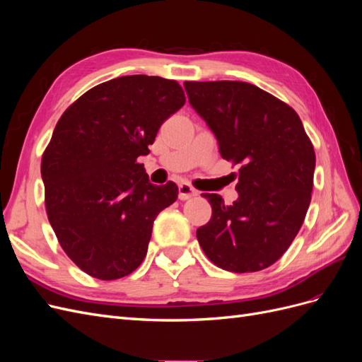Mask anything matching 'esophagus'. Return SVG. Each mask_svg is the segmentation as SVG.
<instances>
[{
  "mask_svg": "<svg viewBox=\"0 0 362 362\" xmlns=\"http://www.w3.org/2000/svg\"><path fill=\"white\" fill-rule=\"evenodd\" d=\"M196 194H198V192H196L189 182H181L178 185V198L181 201H187V199L193 198V196H196Z\"/></svg>",
  "mask_w": 362,
  "mask_h": 362,
  "instance_id": "1",
  "label": "esophagus"
}]
</instances>
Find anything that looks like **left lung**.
<instances>
[{
  "mask_svg": "<svg viewBox=\"0 0 362 362\" xmlns=\"http://www.w3.org/2000/svg\"><path fill=\"white\" fill-rule=\"evenodd\" d=\"M189 103L221 156L242 164L237 201L202 193L211 221L196 231L216 266L246 273L272 266L298 235L311 202L315 154L290 105L243 81H185Z\"/></svg>",
  "mask_w": 362,
  "mask_h": 362,
  "instance_id": "left-lung-1",
  "label": "left lung"
}]
</instances>
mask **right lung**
<instances>
[{
    "mask_svg": "<svg viewBox=\"0 0 362 362\" xmlns=\"http://www.w3.org/2000/svg\"><path fill=\"white\" fill-rule=\"evenodd\" d=\"M184 103L177 81L119 76L86 92L54 128L40 168L47 214L87 275L124 278L146 257L156 217L177 201L178 187L152 184L137 158Z\"/></svg>",
    "mask_w": 362,
    "mask_h": 362,
    "instance_id": "1",
    "label": "right lung"
}]
</instances>
